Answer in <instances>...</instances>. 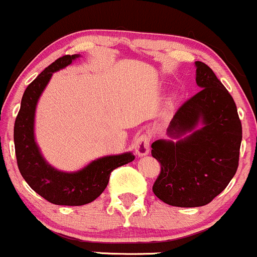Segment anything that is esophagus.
<instances>
[{"label": "esophagus", "instance_id": "esophagus-1", "mask_svg": "<svg viewBox=\"0 0 257 257\" xmlns=\"http://www.w3.org/2000/svg\"><path fill=\"white\" fill-rule=\"evenodd\" d=\"M135 152L139 157L146 156L150 152V137L146 134L140 135L135 142Z\"/></svg>", "mask_w": 257, "mask_h": 257}]
</instances>
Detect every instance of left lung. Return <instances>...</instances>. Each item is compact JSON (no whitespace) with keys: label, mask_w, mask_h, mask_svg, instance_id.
Returning <instances> with one entry per match:
<instances>
[{"label":"left lung","mask_w":257,"mask_h":257,"mask_svg":"<svg viewBox=\"0 0 257 257\" xmlns=\"http://www.w3.org/2000/svg\"><path fill=\"white\" fill-rule=\"evenodd\" d=\"M195 67L201 90L174 114L167 129L171 139L151 145L161 163L152 191L177 207L204 206L224 190L238 168L243 134L228 90L206 64L197 61Z\"/></svg>","instance_id":"obj_1"}]
</instances>
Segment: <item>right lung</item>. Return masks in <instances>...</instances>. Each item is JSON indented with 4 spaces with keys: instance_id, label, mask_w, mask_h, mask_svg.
Returning <instances> with one entry per match:
<instances>
[{
    "instance_id": "add662e5",
    "label": "right lung",
    "mask_w": 257,
    "mask_h": 257,
    "mask_svg": "<svg viewBox=\"0 0 257 257\" xmlns=\"http://www.w3.org/2000/svg\"><path fill=\"white\" fill-rule=\"evenodd\" d=\"M80 55H67L50 64L25 89L14 123V148L19 172L35 193L55 205L81 206L105 190L114 168L134 161L133 152L108 155L75 172H64L47 162L35 140V112L39 98L55 72L66 68Z\"/></svg>"
}]
</instances>
